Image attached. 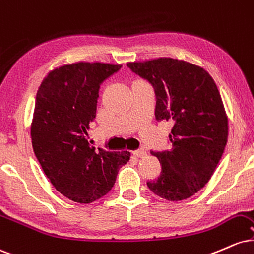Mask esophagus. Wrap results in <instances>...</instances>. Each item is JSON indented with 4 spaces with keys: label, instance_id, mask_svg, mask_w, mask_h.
<instances>
[{
    "label": "esophagus",
    "instance_id": "1",
    "mask_svg": "<svg viewBox=\"0 0 254 254\" xmlns=\"http://www.w3.org/2000/svg\"><path fill=\"white\" fill-rule=\"evenodd\" d=\"M134 156L138 157V158H142V157H146L147 156V152L144 148H138V150L134 151Z\"/></svg>",
    "mask_w": 254,
    "mask_h": 254
}]
</instances>
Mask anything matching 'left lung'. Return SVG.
<instances>
[{
	"label": "left lung",
	"instance_id": "1",
	"mask_svg": "<svg viewBox=\"0 0 254 254\" xmlns=\"http://www.w3.org/2000/svg\"><path fill=\"white\" fill-rule=\"evenodd\" d=\"M128 66L153 85L156 120L174 124L171 147L151 151L162 172L147 187L168 201L191 197L210 180L227 144L228 118L215 82L203 67L166 57Z\"/></svg>",
	"mask_w": 254,
	"mask_h": 254
}]
</instances>
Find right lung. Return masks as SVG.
<instances>
[{"instance_id": "add662e5", "label": "right lung", "mask_w": 254, "mask_h": 254, "mask_svg": "<svg viewBox=\"0 0 254 254\" xmlns=\"http://www.w3.org/2000/svg\"><path fill=\"white\" fill-rule=\"evenodd\" d=\"M120 64L78 62L50 71L39 86L31 125L35 157L65 197L91 203L107 195L130 152L95 148L88 141L98 89Z\"/></svg>"}]
</instances>
